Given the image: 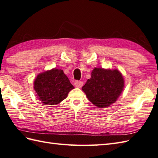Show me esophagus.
Segmentation results:
<instances>
[{"instance_id": "esophagus-1", "label": "esophagus", "mask_w": 158, "mask_h": 158, "mask_svg": "<svg viewBox=\"0 0 158 158\" xmlns=\"http://www.w3.org/2000/svg\"><path fill=\"white\" fill-rule=\"evenodd\" d=\"M74 85L77 87H81L83 85V82L82 81H75L74 83Z\"/></svg>"}]
</instances>
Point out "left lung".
Returning <instances> with one entry per match:
<instances>
[{
    "label": "left lung",
    "mask_w": 158,
    "mask_h": 158,
    "mask_svg": "<svg viewBox=\"0 0 158 158\" xmlns=\"http://www.w3.org/2000/svg\"><path fill=\"white\" fill-rule=\"evenodd\" d=\"M124 79L118 70L95 68L82 90L91 103L105 108L114 103L122 92Z\"/></svg>",
    "instance_id": "obj_1"
}]
</instances>
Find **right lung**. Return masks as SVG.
<instances>
[{
    "instance_id": "obj_1",
    "label": "right lung",
    "mask_w": 158,
    "mask_h": 158,
    "mask_svg": "<svg viewBox=\"0 0 158 158\" xmlns=\"http://www.w3.org/2000/svg\"><path fill=\"white\" fill-rule=\"evenodd\" d=\"M74 87L61 69H53L38 75L34 89L39 100L48 105H56L67 98Z\"/></svg>"
}]
</instances>
